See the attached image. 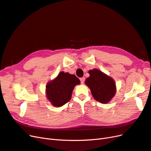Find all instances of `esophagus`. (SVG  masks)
<instances>
[{"label":"esophagus","mask_w":151,"mask_h":151,"mask_svg":"<svg viewBox=\"0 0 151 151\" xmlns=\"http://www.w3.org/2000/svg\"><path fill=\"white\" fill-rule=\"evenodd\" d=\"M80 81H81V84H83L84 83V81H85V78H84V77H82V78H80Z\"/></svg>","instance_id":"obj_1"}]
</instances>
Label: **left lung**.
Returning <instances> with one entry per match:
<instances>
[{"instance_id": "left-lung-1", "label": "left lung", "mask_w": 151, "mask_h": 151, "mask_svg": "<svg viewBox=\"0 0 151 151\" xmlns=\"http://www.w3.org/2000/svg\"><path fill=\"white\" fill-rule=\"evenodd\" d=\"M90 76L85 83L88 86L93 97L102 104H107L115 96L116 86L114 80L98 69L88 71Z\"/></svg>"}]
</instances>
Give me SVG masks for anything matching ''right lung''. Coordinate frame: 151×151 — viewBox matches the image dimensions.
<instances>
[{"label":"right lung","mask_w":151,"mask_h":151,"mask_svg":"<svg viewBox=\"0 0 151 151\" xmlns=\"http://www.w3.org/2000/svg\"><path fill=\"white\" fill-rule=\"evenodd\" d=\"M80 83V80L75 75L67 72H60L54 79L46 85L47 99L55 107L63 106L70 101L73 89Z\"/></svg>","instance_id":"add662e5"}]
</instances>
